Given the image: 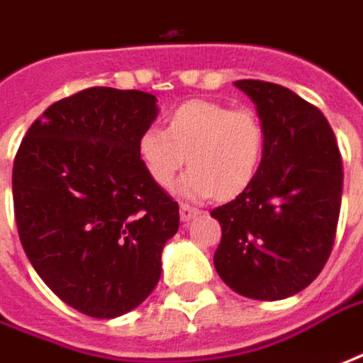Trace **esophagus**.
<instances>
[{
  "label": "esophagus",
  "instance_id": "obj_1",
  "mask_svg": "<svg viewBox=\"0 0 363 363\" xmlns=\"http://www.w3.org/2000/svg\"><path fill=\"white\" fill-rule=\"evenodd\" d=\"M199 209L195 207H191V205H181V221L182 223H189L191 219H195L199 215Z\"/></svg>",
  "mask_w": 363,
  "mask_h": 363
}]
</instances>
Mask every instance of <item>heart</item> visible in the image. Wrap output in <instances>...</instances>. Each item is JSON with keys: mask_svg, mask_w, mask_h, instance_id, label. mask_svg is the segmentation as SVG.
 Returning a JSON list of instances; mask_svg holds the SVG:
<instances>
[{"mask_svg": "<svg viewBox=\"0 0 363 363\" xmlns=\"http://www.w3.org/2000/svg\"><path fill=\"white\" fill-rule=\"evenodd\" d=\"M264 134L252 109H229L193 99L172 109L166 132L148 128L138 138V156L158 186H168L186 162L193 166L179 182L182 197H238L252 184L262 160Z\"/></svg>", "mask_w": 363, "mask_h": 363, "instance_id": "1", "label": "heart"}]
</instances>
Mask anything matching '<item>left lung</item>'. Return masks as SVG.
<instances>
[{"label":"left lung","instance_id":"obj_1","mask_svg":"<svg viewBox=\"0 0 363 363\" xmlns=\"http://www.w3.org/2000/svg\"><path fill=\"white\" fill-rule=\"evenodd\" d=\"M262 121L256 179L213 209L221 244L213 264L231 291L256 301L292 296L317 278L337 229L343 168L325 116L291 89L235 81Z\"/></svg>","mask_w":363,"mask_h":363}]
</instances>
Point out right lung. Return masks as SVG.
<instances>
[{"label":"right lung","mask_w":363,"mask_h":363,"mask_svg":"<svg viewBox=\"0 0 363 363\" xmlns=\"http://www.w3.org/2000/svg\"><path fill=\"white\" fill-rule=\"evenodd\" d=\"M158 116L144 91L91 87L26 132L11 189L20 242L60 301L95 319L142 305L162 272L179 205L152 181L138 138Z\"/></svg>","instance_id":"obj_1"}]
</instances>
